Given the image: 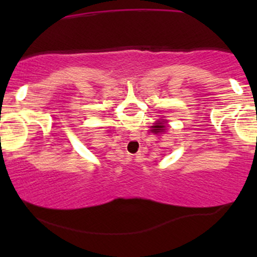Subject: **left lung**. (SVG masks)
<instances>
[{
	"instance_id": "obj_1",
	"label": "left lung",
	"mask_w": 257,
	"mask_h": 257,
	"mask_svg": "<svg viewBox=\"0 0 257 257\" xmlns=\"http://www.w3.org/2000/svg\"><path fill=\"white\" fill-rule=\"evenodd\" d=\"M166 123L167 120H158V122H156V125L151 126V132L155 133V134H161V133L166 131Z\"/></svg>"
}]
</instances>
